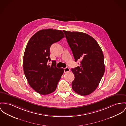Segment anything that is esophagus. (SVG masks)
<instances>
[{
    "mask_svg": "<svg viewBox=\"0 0 126 126\" xmlns=\"http://www.w3.org/2000/svg\"><path fill=\"white\" fill-rule=\"evenodd\" d=\"M69 71H70V69L68 67H66V68H64V73H67L68 72H69Z\"/></svg>",
    "mask_w": 126,
    "mask_h": 126,
    "instance_id": "1",
    "label": "esophagus"
}]
</instances>
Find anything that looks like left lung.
Here are the masks:
<instances>
[{"instance_id":"1","label":"left lung","mask_w":126,"mask_h":126,"mask_svg":"<svg viewBox=\"0 0 126 126\" xmlns=\"http://www.w3.org/2000/svg\"><path fill=\"white\" fill-rule=\"evenodd\" d=\"M75 61L80 60V66L72 68L75 79L72 88L81 95L95 90L105 73L104 57L96 41L86 33L63 31Z\"/></svg>"}]
</instances>
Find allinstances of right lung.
Wrapping results in <instances>:
<instances>
[{
    "label": "right lung",
    "mask_w": 126,
    "mask_h": 126,
    "mask_svg": "<svg viewBox=\"0 0 126 126\" xmlns=\"http://www.w3.org/2000/svg\"><path fill=\"white\" fill-rule=\"evenodd\" d=\"M65 37L61 30H41L29 40L25 50L23 67L29 85L41 94L46 95L56 89L59 80L63 74V68L56 66V62L51 61L50 48L51 45Z\"/></svg>",
    "instance_id": "obj_1"
}]
</instances>
